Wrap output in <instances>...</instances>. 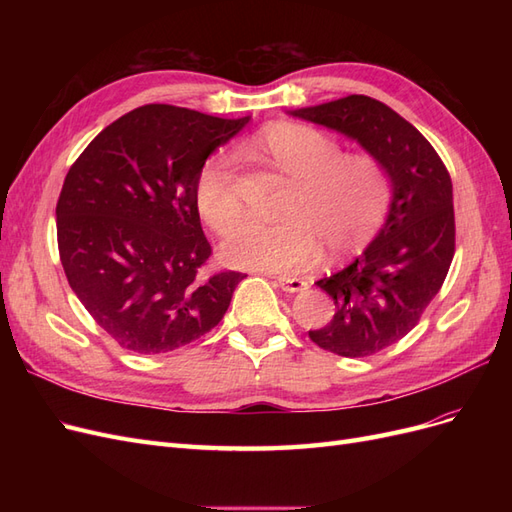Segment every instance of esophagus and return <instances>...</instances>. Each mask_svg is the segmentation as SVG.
I'll list each match as a JSON object with an SVG mask.
<instances>
[{
  "label": "esophagus",
  "instance_id": "34e87169",
  "mask_svg": "<svg viewBox=\"0 0 512 512\" xmlns=\"http://www.w3.org/2000/svg\"><path fill=\"white\" fill-rule=\"evenodd\" d=\"M277 284H280V288L284 292H303L309 288V284L305 280H301V277H290V275H277L275 277Z\"/></svg>",
  "mask_w": 512,
  "mask_h": 512
}]
</instances>
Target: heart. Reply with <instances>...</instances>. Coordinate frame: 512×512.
Segmentation results:
<instances>
[{
    "instance_id": "1",
    "label": "heart",
    "mask_w": 512,
    "mask_h": 512,
    "mask_svg": "<svg viewBox=\"0 0 512 512\" xmlns=\"http://www.w3.org/2000/svg\"><path fill=\"white\" fill-rule=\"evenodd\" d=\"M254 147L294 183L282 205V222H245L230 153L218 151L198 170L194 200L205 224L226 237L224 260L260 271H301L322 247L346 256L376 239L393 207L389 170L371 153H346L331 134L312 126L275 121Z\"/></svg>"
}]
</instances>
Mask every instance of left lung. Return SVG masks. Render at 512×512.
I'll return each mask as SVG.
<instances>
[{
    "label": "left lung",
    "mask_w": 512,
    "mask_h": 512,
    "mask_svg": "<svg viewBox=\"0 0 512 512\" xmlns=\"http://www.w3.org/2000/svg\"><path fill=\"white\" fill-rule=\"evenodd\" d=\"M292 115L359 141L393 181V207L367 250L316 284L335 301L333 320L309 339L356 359L397 344L442 288L455 254L453 181L427 138L391 106L348 96Z\"/></svg>",
    "instance_id": "obj_1"
}]
</instances>
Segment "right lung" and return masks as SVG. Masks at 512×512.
I'll use <instances>...</instances> for the list:
<instances>
[{
	"instance_id": "right-lung-1",
	"label": "right lung",
	"mask_w": 512,
	"mask_h": 512,
	"mask_svg": "<svg viewBox=\"0 0 512 512\" xmlns=\"http://www.w3.org/2000/svg\"><path fill=\"white\" fill-rule=\"evenodd\" d=\"M247 119L145 104L70 166L55 209L59 258L76 297L121 348L177 350L224 318L245 275L200 277L213 252L194 185L209 153Z\"/></svg>"
}]
</instances>
